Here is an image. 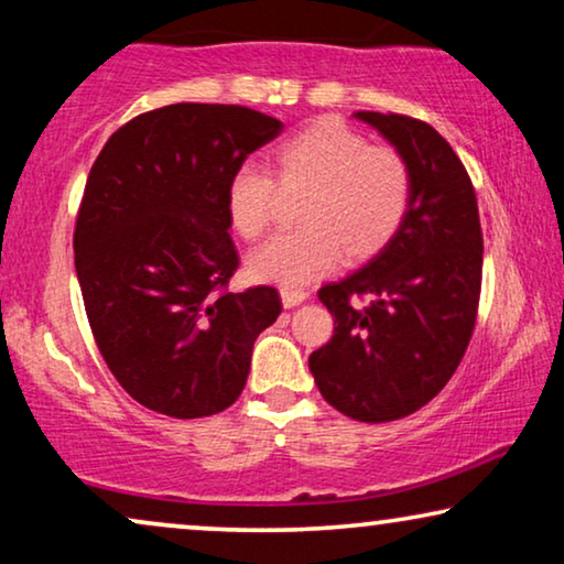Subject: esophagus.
Listing matches in <instances>:
<instances>
[{"mask_svg":"<svg viewBox=\"0 0 564 564\" xmlns=\"http://www.w3.org/2000/svg\"><path fill=\"white\" fill-rule=\"evenodd\" d=\"M307 297H311V292H307V290H300V288H284L282 290L284 307H295L300 303H305Z\"/></svg>","mask_w":564,"mask_h":564,"instance_id":"34e87169","label":"esophagus"}]
</instances>
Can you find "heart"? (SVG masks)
Returning <instances> with one entry per match:
<instances>
[{
    "instance_id": "obj_1",
    "label": "heart",
    "mask_w": 564,
    "mask_h": 564,
    "mask_svg": "<svg viewBox=\"0 0 564 564\" xmlns=\"http://www.w3.org/2000/svg\"><path fill=\"white\" fill-rule=\"evenodd\" d=\"M274 180L303 189L295 218L303 226L274 236L249 257L259 282L297 288L326 274L338 259H375L403 228L413 199V172L392 145H372L341 120L323 118L272 149ZM274 180L257 166H238L226 187L230 228L253 241L269 228Z\"/></svg>"
}]
</instances>
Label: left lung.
Here are the masks:
<instances>
[{"label": "left lung", "instance_id": "1", "mask_svg": "<svg viewBox=\"0 0 564 564\" xmlns=\"http://www.w3.org/2000/svg\"><path fill=\"white\" fill-rule=\"evenodd\" d=\"M354 118L403 153L413 199L388 249L318 290L334 336L311 354V372L338 413L388 423L434 400L465 357L480 303L482 228L467 169L429 122L395 112Z\"/></svg>", "mask_w": 564, "mask_h": 564}]
</instances>
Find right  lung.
<instances>
[{
  "mask_svg": "<svg viewBox=\"0 0 564 564\" xmlns=\"http://www.w3.org/2000/svg\"><path fill=\"white\" fill-rule=\"evenodd\" d=\"M241 105L180 102L115 130L76 215L74 264L91 334L149 411L203 419L234 405L253 341L282 313L274 288L230 292L226 187L282 133Z\"/></svg>",
  "mask_w": 564,
  "mask_h": 564,
  "instance_id": "obj_1",
  "label": "right lung"
}]
</instances>
